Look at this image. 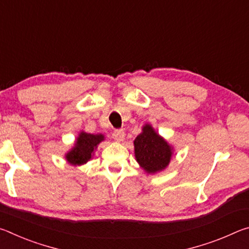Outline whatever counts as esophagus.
Here are the masks:
<instances>
[{
  "mask_svg": "<svg viewBox=\"0 0 249 249\" xmlns=\"http://www.w3.org/2000/svg\"><path fill=\"white\" fill-rule=\"evenodd\" d=\"M112 136H113V138H114L115 141L122 142V141L124 140V137H125V133H124L123 129H115L114 132H113Z\"/></svg>",
  "mask_w": 249,
  "mask_h": 249,
  "instance_id": "1",
  "label": "esophagus"
}]
</instances>
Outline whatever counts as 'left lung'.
<instances>
[{
    "label": "left lung",
    "mask_w": 249,
    "mask_h": 249,
    "mask_svg": "<svg viewBox=\"0 0 249 249\" xmlns=\"http://www.w3.org/2000/svg\"><path fill=\"white\" fill-rule=\"evenodd\" d=\"M135 157L148 174L161 171L171 158V147L155 132L150 125H145L142 132L134 141Z\"/></svg>",
    "instance_id": "left-lung-1"
}]
</instances>
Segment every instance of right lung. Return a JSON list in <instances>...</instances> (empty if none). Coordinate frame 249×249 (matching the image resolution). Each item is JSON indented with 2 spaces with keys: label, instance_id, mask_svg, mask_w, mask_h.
Masks as SVG:
<instances>
[{
  "label": "right lung",
  "instance_id": "add662e5",
  "mask_svg": "<svg viewBox=\"0 0 249 249\" xmlns=\"http://www.w3.org/2000/svg\"><path fill=\"white\" fill-rule=\"evenodd\" d=\"M104 140L103 135L81 133L77 138L73 149L67 154L66 158L72 165H82L91 159V155L99 142Z\"/></svg>",
  "mask_w": 249,
  "mask_h": 249
}]
</instances>
